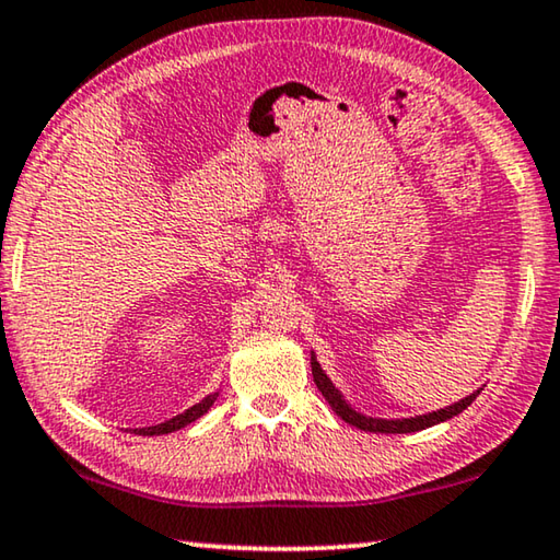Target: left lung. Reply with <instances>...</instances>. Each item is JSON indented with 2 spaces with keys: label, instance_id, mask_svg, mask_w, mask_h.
<instances>
[{
  "label": "left lung",
  "instance_id": "left-lung-1",
  "mask_svg": "<svg viewBox=\"0 0 560 560\" xmlns=\"http://www.w3.org/2000/svg\"><path fill=\"white\" fill-rule=\"evenodd\" d=\"M312 374H314L318 392H322L328 406L334 408L336 416H341L346 423L357 425V429H361V431H371V433H416V431L431 429V425L454 419V416H458L460 411H466V408L476 401V396L481 394V388H478V392L468 394L466 398H460V401L451 404L446 408H439V411H429L421 416H408V419H378V416H366V413L357 411V408L346 401V396L334 386V381L324 374L322 363H318L314 351H312Z\"/></svg>",
  "mask_w": 560,
  "mask_h": 560
}]
</instances>
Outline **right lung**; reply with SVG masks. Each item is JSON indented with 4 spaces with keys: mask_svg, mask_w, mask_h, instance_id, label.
Instances as JSON below:
<instances>
[{
    "mask_svg": "<svg viewBox=\"0 0 560 560\" xmlns=\"http://www.w3.org/2000/svg\"><path fill=\"white\" fill-rule=\"evenodd\" d=\"M217 396H219V392L209 394L207 398H201L199 404H194L191 408H186L184 413L174 416V419H168V421H164V423H156V425H147V429H137V433H139V436H162V433L179 431V429H184V425H189V423H194L197 419H201V416L207 413L211 406H214Z\"/></svg>",
    "mask_w": 560,
    "mask_h": 560,
    "instance_id": "obj_1",
    "label": "right lung"
}]
</instances>
